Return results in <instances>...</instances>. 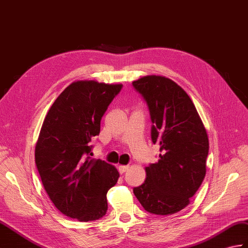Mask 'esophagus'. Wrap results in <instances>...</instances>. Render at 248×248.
Here are the masks:
<instances>
[{"instance_id": "obj_1", "label": "esophagus", "mask_w": 248, "mask_h": 248, "mask_svg": "<svg viewBox=\"0 0 248 248\" xmlns=\"http://www.w3.org/2000/svg\"><path fill=\"white\" fill-rule=\"evenodd\" d=\"M128 168H129V166H119L118 167V171H119V173L120 174H124V172L128 170Z\"/></svg>"}]
</instances>
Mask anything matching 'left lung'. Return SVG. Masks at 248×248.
Returning a JSON list of instances; mask_svg holds the SVG:
<instances>
[{"label": "left lung", "instance_id": "left-lung-1", "mask_svg": "<svg viewBox=\"0 0 248 248\" xmlns=\"http://www.w3.org/2000/svg\"><path fill=\"white\" fill-rule=\"evenodd\" d=\"M148 106L151 140L160 146L159 159L133 192L146 211L158 216L185 208L206 174L209 141L192 100L180 85L163 76L132 82Z\"/></svg>", "mask_w": 248, "mask_h": 248}]
</instances>
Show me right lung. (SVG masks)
<instances>
[{"label": "right lung", "instance_id": "1", "mask_svg": "<svg viewBox=\"0 0 248 248\" xmlns=\"http://www.w3.org/2000/svg\"><path fill=\"white\" fill-rule=\"evenodd\" d=\"M123 84L81 80L70 84L46 115L34 158L45 191L57 209L80 222L107 214L108 190L117 183L118 171L89 155L100 120Z\"/></svg>", "mask_w": 248, "mask_h": 248}]
</instances>
